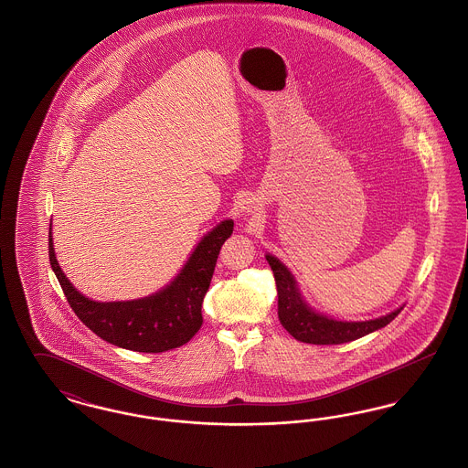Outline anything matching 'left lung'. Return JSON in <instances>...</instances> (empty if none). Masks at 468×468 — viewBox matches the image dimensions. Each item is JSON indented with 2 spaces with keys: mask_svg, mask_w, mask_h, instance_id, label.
<instances>
[{
  "mask_svg": "<svg viewBox=\"0 0 468 468\" xmlns=\"http://www.w3.org/2000/svg\"><path fill=\"white\" fill-rule=\"evenodd\" d=\"M267 261L273 270L277 292H279V321L300 342L315 344V346L351 342L384 328L400 314L401 307L378 319L361 321V323H344V321L328 319L321 314H315L311 307L305 305L288 268L270 254L267 256Z\"/></svg>",
  "mask_w": 468,
  "mask_h": 468,
  "instance_id": "obj_1",
  "label": "left lung"
}]
</instances>
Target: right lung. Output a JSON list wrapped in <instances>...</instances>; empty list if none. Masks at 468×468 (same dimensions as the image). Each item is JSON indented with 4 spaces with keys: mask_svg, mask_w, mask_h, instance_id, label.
<instances>
[{
    "mask_svg": "<svg viewBox=\"0 0 468 468\" xmlns=\"http://www.w3.org/2000/svg\"><path fill=\"white\" fill-rule=\"evenodd\" d=\"M233 233L224 221L203 237L177 279L156 294L133 302H92L75 290L56 261L48 233V260L71 311L100 338L136 353H165L187 344L203 324L201 303L208 291L219 250Z\"/></svg>",
    "mask_w": 468,
    "mask_h": 468,
    "instance_id": "right-lung-1",
    "label": "right lung"
}]
</instances>
